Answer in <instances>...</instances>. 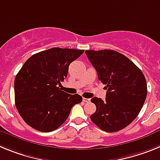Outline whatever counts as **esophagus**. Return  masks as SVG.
Returning a JSON list of instances; mask_svg holds the SVG:
<instances>
[{"mask_svg": "<svg viewBox=\"0 0 160 160\" xmlns=\"http://www.w3.org/2000/svg\"><path fill=\"white\" fill-rule=\"evenodd\" d=\"M82 100H83V102H90V98H83Z\"/></svg>", "mask_w": 160, "mask_h": 160, "instance_id": "esophagus-1", "label": "esophagus"}]
</instances>
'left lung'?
Returning a JSON list of instances; mask_svg holds the SVG:
<instances>
[{"label": "left lung", "mask_w": 160, "mask_h": 160, "mask_svg": "<svg viewBox=\"0 0 160 160\" xmlns=\"http://www.w3.org/2000/svg\"><path fill=\"white\" fill-rule=\"evenodd\" d=\"M85 53L107 90L104 100L97 97L90 100L96 106L90 119L107 132L123 129L138 116L146 99L148 88L143 73L125 55L114 50Z\"/></svg>", "instance_id": "1"}]
</instances>
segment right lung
Listing matches in <instances>:
<instances>
[{
    "mask_svg": "<svg viewBox=\"0 0 160 160\" xmlns=\"http://www.w3.org/2000/svg\"><path fill=\"white\" fill-rule=\"evenodd\" d=\"M84 49H51L32 55L19 70L14 81L15 104L20 115L31 128L42 132L58 129L70 115L79 94L59 88L67 77L69 66Z\"/></svg>",
    "mask_w": 160,
    "mask_h": 160,
    "instance_id": "right-lung-1",
    "label": "right lung"
}]
</instances>
